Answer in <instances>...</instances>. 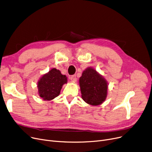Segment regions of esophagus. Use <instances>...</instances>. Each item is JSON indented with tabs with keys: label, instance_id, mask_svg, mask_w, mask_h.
I'll return each mask as SVG.
<instances>
[{
	"label": "esophagus",
	"instance_id": "esophagus-1",
	"mask_svg": "<svg viewBox=\"0 0 152 152\" xmlns=\"http://www.w3.org/2000/svg\"><path fill=\"white\" fill-rule=\"evenodd\" d=\"M70 79L73 82H76L77 81V77H76V75H71L70 77Z\"/></svg>",
	"mask_w": 152,
	"mask_h": 152
}]
</instances>
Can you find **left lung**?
<instances>
[{"label": "left lung", "instance_id": "left-lung-1", "mask_svg": "<svg viewBox=\"0 0 152 152\" xmlns=\"http://www.w3.org/2000/svg\"><path fill=\"white\" fill-rule=\"evenodd\" d=\"M82 99L91 105H99L105 100L107 96L106 81L91 67L82 73L79 80Z\"/></svg>", "mask_w": 152, "mask_h": 152}]
</instances>
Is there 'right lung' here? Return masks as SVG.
<instances>
[{
    "mask_svg": "<svg viewBox=\"0 0 152 152\" xmlns=\"http://www.w3.org/2000/svg\"><path fill=\"white\" fill-rule=\"evenodd\" d=\"M66 75L59 70L53 69L43 75L38 83L39 96L45 100H51L58 96L62 85L67 83Z\"/></svg>",
    "mask_w": 152,
    "mask_h": 152,
    "instance_id": "1",
    "label": "right lung"
}]
</instances>
